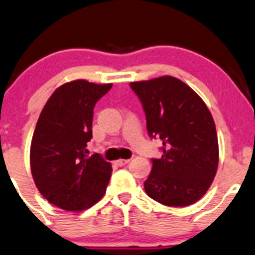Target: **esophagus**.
I'll return each instance as SVG.
<instances>
[{
	"label": "esophagus",
	"mask_w": 255,
	"mask_h": 255,
	"mask_svg": "<svg viewBox=\"0 0 255 255\" xmlns=\"http://www.w3.org/2000/svg\"><path fill=\"white\" fill-rule=\"evenodd\" d=\"M128 161H130V159H118L116 161V164L118 166H123V165H125V164H128Z\"/></svg>",
	"instance_id": "34e87169"
}]
</instances>
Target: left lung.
<instances>
[{"label": "left lung", "mask_w": 255, "mask_h": 255, "mask_svg": "<svg viewBox=\"0 0 255 255\" xmlns=\"http://www.w3.org/2000/svg\"><path fill=\"white\" fill-rule=\"evenodd\" d=\"M138 96L150 137L163 141L152 159L144 191L168 207H187L204 196L219 164L215 123L204 101L180 79L165 75L130 83Z\"/></svg>", "instance_id": "left-lung-1"}]
</instances>
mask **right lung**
Segmentation results:
<instances>
[{
    "mask_svg": "<svg viewBox=\"0 0 255 255\" xmlns=\"http://www.w3.org/2000/svg\"><path fill=\"white\" fill-rule=\"evenodd\" d=\"M113 84L74 80L59 86L36 123L30 168L40 193L68 212H81L105 196L112 164L98 153L87 155L97 101Z\"/></svg>",
    "mask_w": 255,
    "mask_h": 255,
    "instance_id": "add662e5",
    "label": "right lung"
}]
</instances>
